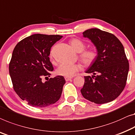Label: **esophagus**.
I'll use <instances>...</instances> for the list:
<instances>
[{
  "instance_id": "obj_1",
  "label": "esophagus",
  "mask_w": 135,
  "mask_h": 135,
  "mask_svg": "<svg viewBox=\"0 0 135 135\" xmlns=\"http://www.w3.org/2000/svg\"><path fill=\"white\" fill-rule=\"evenodd\" d=\"M72 79V77H64V79H65V80H66V81L71 80Z\"/></svg>"
}]
</instances>
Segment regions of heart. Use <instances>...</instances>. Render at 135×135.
Wrapping results in <instances>:
<instances>
[{
    "label": "heart",
    "mask_w": 135,
    "mask_h": 135,
    "mask_svg": "<svg viewBox=\"0 0 135 135\" xmlns=\"http://www.w3.org/2000/svg\"><path fill=\"white\" fill-rule=\"evenodd\" d=\"M72 48L77 52H79V58L86 67H90L95 63L98 57V51L95 47L85 49V42L77 38H74L70 41ZM50 58H53V50L50 54ZM81 69V65L79 63H64L60 65L56 70L58 75L71 77L76 72Z\"/></svg>",
    "instance_id": "obj_1"
}]
</instances>
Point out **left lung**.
I'll list each match as a JSON object with an SVG mask.
<instances>
[{
	"label": "left lung",
	"mask_w": 135,
	"mask_h": 135,
	"mask_svg": "<svg viewBox=\"0 0 135 135\" xmlns=\"http://www.w3.org/2000/svg\"><path fill=\"white\" fill-rule=\"evenodd\" d=\"M96 47L98 57L86 71L94 75L85 76L81 89L84 98L97 104L116 99L124 90L129 63L121 42L111 33L91 28L83 33Z\"/></svg>",
	"instance_id": "1"
}]
</instances>
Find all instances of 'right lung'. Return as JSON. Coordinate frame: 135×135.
I'll return each mask as SVG.
<instances>
[{
  "mask_svg": "<svg viewBox=\"0 0 135 135\" xmlns=\"http://www.w3.org/2000/svg\"><path fill=\"white\" fill-rule=\"evenodd\" d=\"M62 38L58 35L35 34L16 44L9 64L13 88L22 100L34 107L54 104L61 97L66 83L63 76L51 75L54 68L49 57L52 46Z\"/></svg>",
  "mask_w": 135,
  "mask_h": 135,
  "instance_id": "right-lung-1",
  "label": "right lung"
}]
</instances>
